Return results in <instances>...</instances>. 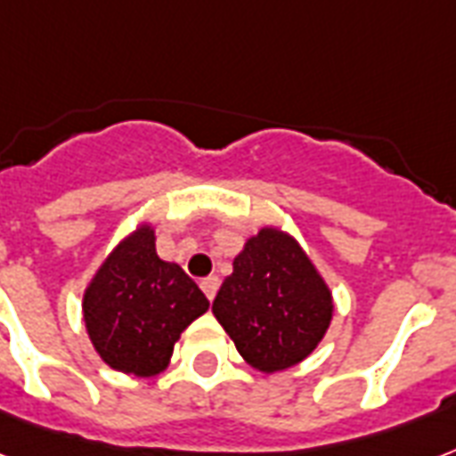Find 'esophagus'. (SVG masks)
Segmentation results:
<instances>
[{
  "label": "esophagus",
  "instance_id": "34e87169",
  "mask_svg": "<svg viewBox=\"0 0 456 456\" xmlns=\"http://www.w3.org/2000/svg\"><path fill=\"white\" fill-rule=\"evenodd\" d=\"M217 287H220V280L215 277V274H210V277H205V280H200V289L205 291V297L213 301L215 294H217Z\"/></svg>",
  "mask_w": 456,
  "mask_h": 456
}]
</instances>
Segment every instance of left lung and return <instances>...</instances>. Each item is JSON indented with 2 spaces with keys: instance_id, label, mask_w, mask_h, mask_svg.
Segmentation results:
<instances>
[{
  "instance_id": "1",
  "label": "left lung",
  "mask_w": 456,
  "mask_h": 456,
  "mask_svg": "<svg viewBox=\"0 0 456 456\" xmlns=\"http://www.w3.org/2000/svg\"><path fill=\"white\" fill-rule=\"evenodd\" d=\"M213 313L248 366L280 373L315 352L335 298L304 246L282 227L265 224L243 243Z\"/></svg>"
}]
</instances>
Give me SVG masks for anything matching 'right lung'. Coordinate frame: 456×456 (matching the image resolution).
<instances>
[{"mask_svg": "<svg viewBox=\"0 0 456 456\" xmlns=\"http://www.w3.org/2000/svg\"><path fill=\"white\" fill-rule=\"evenodd\" d=\"M210 301L182 265L155 251V227L141 222L107 253L83 291L81 311L97 356L114 370L152 378Z\"/></svg>", "mask_w": 456, "mask_h": 456, "instance_id": "right-lung-1", "label": "right lung"}]
</instances>
